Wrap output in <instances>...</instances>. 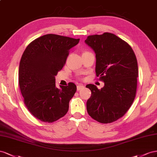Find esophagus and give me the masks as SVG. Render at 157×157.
Here are the masks:
<instances>
[{"label":"esophagus","mask_w":157,"mask_h":157,"mask_svg":"<svg viewBox=\"0 0 157 157\" xmlns=\"http://www.w3.org/2000/svg\"><path fill=\"white\" fill-rule=\"evenodd\" d=\"M83 88H84V86H83V85H79V86H77V91L81 90V89H82Z\"/></svg>","instance_id":"obj_1"}]
</instances>
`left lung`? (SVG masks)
Wrapping results in <instances>:
<instances>
[{"label":"left lung","mask_w":157,"mask_h":157,"mask_svg":"<svg viewBox=\"0 0 157 157\" xmlns=\"http://www.w3.org/2000/svg\"><path fill=\"white\" fill-rule=\"evenodd\" d=\"M85 42L96 54V75L105 83L101 89L93 84L86 86L91 91L87 113L100 123L115 122L126 113L136 97V55L128 43L113 33L89 35Z\"/></svg>","instance_id":"left-lung-1"}]
</instances>
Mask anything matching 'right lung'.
<instances>
[{"instance_id":"right-lung-1","label":"right lung","mask_w":157,"mask_h":157,"mask_svg":"<svg viewBox=\"0 0 157 157\" xmlns=\"http://www.w3.org/2000/svg\"><path fill=\"white\" fill-rule=\"evenodd\" d=\"M79 39L55 34L37 38L26 47L19 66L18 82L24 104L42 122L51 123L67 113L76 86L56 87L55 76L62 70L70 49Z\"/></svg>"}]
</instances>
